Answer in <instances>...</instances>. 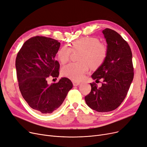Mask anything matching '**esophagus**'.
I'll list each match as a JSON object with an SVG mask.
<instances>
[{
    "label": "esophagus",
    "mask_w": 147,
    "mask_h": 147,
    "mask_svg": "<svg viewBox=\"0 0 147 147\" xmlns=\"http://www.w3.org/2000/svg\"><path fill=\"white\" fill-rule=\"evenodd\" d=\"M73 85H74V86H78V85H80V82L74 81V82H73Z\"/></svg>",
    "instance_id": "34e87169"
}]
</instances>
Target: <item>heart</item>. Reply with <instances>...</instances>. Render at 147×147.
<instances>
[{"label": "heart", "mask_w": 147, "mask_h": 147, "mask_svg": "<svg viewBox=\"0 0 147 147\" xmlns=\"http://www.w3.org/2000/svg\"><path fill=\"white\" fill-rule=\"evenodd\" d=\"M72 52H80L78 58L80 61L71 62L63 67L62 74L73 81L79 82L84 79L89 65L95 68L103 64L107 55L108 48L97 38H82L73 42L71 48L67 46L61 48L58 57L61 63L65 64L69 61Z\"/></svg>", "instance_id": "obj_1"}]
</instances>
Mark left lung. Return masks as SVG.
I'll return each instance as SVG.
<instances>
[{"mask_svg":"<svg viewBox=\"0 0 147 147\" xmlns=\"http://www.w3.org/2000/svg\"><path fill=\"white\" fill-rule=\"evenodd\" d=\"M108 53L103 64L92 75L93 79H102L101 86L90 84L91 91L85 97L87 105L99 112L116 109L125 99L133 79L132 53L129 45L116 31L103 30Z\"/></svg>","mask_w":147,"mask_h":147,"instance_id":"obj_1","label":"left lung"}]
</instances>
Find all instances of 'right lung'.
Here are the masks:
<instances>
[{"label": "right lung", "instance_id": "add662e5", "mask_svg": "<svg viewBox=\"0 0 147 147\" xmlns=\"http://www.w3.org/2000/svg\"><path fill=\"white\" fill-rule=\"evenodd\" d=\"M60 45L53 38L34 36L23 44L16 57L17 77L22 96L30 107L43 114L58 110L73 88L67 78L51 85L47 83L49 78L59 76L60 65L55 57Z\"/></svg>", "mask_w": 147, "mask_h": 147}]
</instances>
